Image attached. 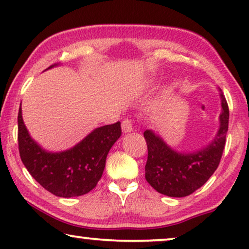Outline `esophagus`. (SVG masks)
<instances>
[{
    "label": "esophagus",
    "mask_w": 249,
    "mask_h": 249,
    "mask_svg": "<svg viewBox=\"0 0 249 249\" xmlns=\"http://www.w3.org/2000/svg\"><path fill=\"white\" fill-rule=\"evenodd\" d=\"M121 128H122V131L124 132H131L132 131V122L130 119H125V120L122 121V124H121Z\"/></svg>",
    "instance_id": "34e87169"
}]
</instances>
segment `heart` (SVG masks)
<instances>
[{"instance_id":"b5f03b06","label":"heart","mask_w":249,"mask_h":249,"mask_svg":"<svg viewBox=\"0 0 249 249\" xmlns=\"http://www.w3.org/2000/svg\"><path fill=\"white\" fill-rule=\"evenodd\" d=\"M152 85H153L152 83H147V84L145 85V88H151V87H152Z\"/></svg>"}]
</instances>
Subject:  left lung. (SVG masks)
I'll use <instances>...</instances> for the list:
<instances>
[{
    "mask_svg": "<svg viewBox=\"0 0 249 249\" xmlns=\"http://www.w3.org/2000/svg\"><path fill=\"white\" fill-rule=\"evenodd\" d=\"M219 130L213 141L193 152L173 149L154 130H145L148 158L145 178L156 192L170 197H185L200 188L219 166L229 124V107L220 90Z\"/></svg>",
    "mask_w": 249,
    "mask_h": 249,
    "instance_id": "1",
    "label": "left lung"
}]
</instances>
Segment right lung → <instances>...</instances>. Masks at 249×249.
I'll return each instance as SVG.
<instances>
[{
	"label": "right lung",
	"mask_w": 249,
	"mask_h": 249,
	"mask_svg": "<svg viewBox=\"0 0 249 249\" xmlns=\"http://www.w3.org/2000/svg\"><path fill=\"white\" fill-rule=\"evenodd\" d=\"M57 66L53 64L49 69ZM120 136L121 124L117 122L94 129L69 149L49 152L29 135L21 107L19 108L18 144L22 163L43 188L64 198L85 195L96 187L103 175L108 151Z\"/></svg>",
	"instance_id": "right-lung-1"
}]
</instances>
